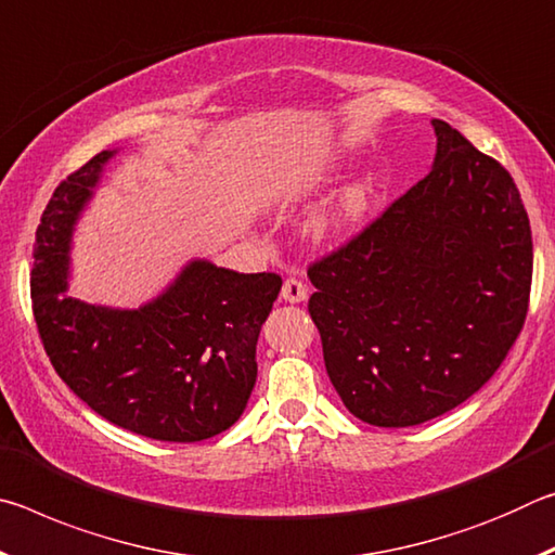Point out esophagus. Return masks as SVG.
Masks as SVG:
<instances>
[{"label":"esophagus","mask_w":555,"mask_h":555,"mask_svg":"<svg viewBox=\"0 0 555 555\" xmlns=\"http://www.w3.org/2000/svg\"><path fill=\"white\" fill-rule=\"evenodd\" d=\"M281 298L288 300V304H304V300L308 298L306 281L298 276H288L284 281V286H281Z\"/></svg>","instance_id":"obj_1"}]
</instances>
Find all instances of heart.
Returning <instances> with one entry per match:
<instances>
[{
	"label": "heart",
	"instance_id": "1",
	"mask_svg": "<svg viewBox=\"0 0 555 555\" xmlns=\"http://www.w3.org/2000/svg\"><path fill=\"white\" fill-rule=\"evenodd\" d=\"M367 198H370L367 181L347 185L345 191L331 203V208L318 215V220L313 224L318 237H327V234L340 232L343 228H347V224L354 222L364 212V208H367Z\"/></svg>",
	"mask_w": 555,
	"mask_h": 555
}]
</instances>
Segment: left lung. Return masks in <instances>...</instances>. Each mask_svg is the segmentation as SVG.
Masks as SVG:
<instances>
[{"mask_svg":"<svg viewBox=\"0 0 555 555\" xmlns=\"http://www.w3.org/2000/svg\"><path fill=\"white\" fill-rule=\"evenodd\" d=\"M428 176L308 267V313L352 416L418 426L485 387L529 311L533 244L509 171L446 121Z\"/></svg>","mask_w":555,"mask_h":555,"instance_id":"left-lung-1","label":"left lung"}]
</instances>
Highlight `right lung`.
I'll list each match as a JSON object with an SVG mask.
<instances>
[{
  "label": "right lung",
  "mask_w": 555,
  "mask_h": 555,
  "mask_svg": "<svg viewBox=\"0 0 555 555\" xmlns=\"http://www.w3.org/2000/svg\"><path fill=\"white\" fill-rule=\"evenodd\" d=\"M112 156L100 152L61 181L36 230L31 304L43 350L109 424L168 443L212 438L242 416L255 389L259 331L281 276L195 259L137 311L65 294L73 228Z\"/></svg>",
  "instance_id": "add662e5"
}]
</instances>
